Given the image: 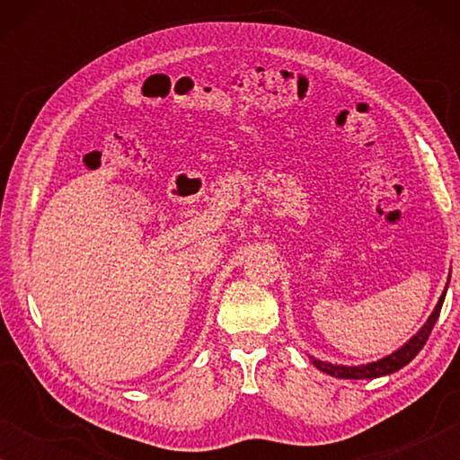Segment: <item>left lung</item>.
<instances>
[{"label":"left lung","instance_id":"1","mask_svg":"<svg viewBox=\"0 0 460 460\" xmlns=\"http://www.w3.org/2000/svg\"><path fill=\"white\" fill-rule=\"evenodd\" d=\"M446 288H448V287H446ZM444 297H446V291L442 293V297H439L436 310L431 312V316L427 318V323L423 326H420V331L417 332V335H414L411 341H406L404 345H402L398 351H394V354L381 358V360L360 364V367H341V364H331V362L316 360V358H312V356H310V360H312L314 367L323 370V373L331 375V376H339V379H376V376L392 375V373H395V370H400L402 367H406V364L411 362L420 349H423V345L427 343V339H429L431 331H433V324H436V320L439 316V310H442Z\"/></svg>","mask_w":460,"mask_h":460}]
</instances>
